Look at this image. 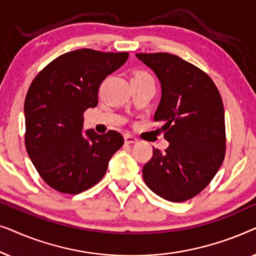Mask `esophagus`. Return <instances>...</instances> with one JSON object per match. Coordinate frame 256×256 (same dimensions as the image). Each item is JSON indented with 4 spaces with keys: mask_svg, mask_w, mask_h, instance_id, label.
<instances>
[{
    "mask_svg": "<svg viewBox=\"0 0 256 256\" xmlns=\"http://www.w3.org/2000/svg\"><path fill=\"white\" fill-rule=\"evenodd\" d=\"M124 142L127 143V144H132V143L138 142V138H136L135 136L127 134V135H124Z\"/></svg>",
    "mask_w": 256,
    "mask_h": 256,
    "instance_id": "esophagus-1",
    "label": "esophagus"
}]
</instances>
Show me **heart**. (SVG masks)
<instances>
[{
    "instance_id": "obj_1",
    "label": "heart",
    "mask_w": 256,
    "mask_h": 256,
    "mask_svg": "<svg viewBox=\"0 0 256 256\" xmlns=\"http://www.w3.org/2000/svg\"><path fill=\"white\" fill-rule=\"evenodd\" d=\"M136 74H146V72H138V73H136Z\"/></svg>"
}]
</instances>
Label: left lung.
I'll list each match as a JSON object with an SVG mask.
<instances>
[{
	"mask_svg": "<svg viewBox=\"0 0 256 256\" xmlns=\"http://www.w3.org/2000/svg\"><path fill=\"white\" fill-rule=\"evenodd\" d=\"M160 82L154 120L163 122L166 152L152 149L143 166L150 190L169 202H185L208 186L225 157V112L212 79L178 56L136 54Z\"/></svg>",
	"mask_w": 256,
	"mask_h": 256,
	"instance_id": "8db88e82",
	"label": "left lung"
}]
</instances>
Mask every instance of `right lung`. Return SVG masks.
Returning <instances> with one entry per match:
<instances>
[{
  "label": "right lung",
  "mask_w": 256,
  "mask_h": 256,
  "mask_svg": "<svg viewBox=\"0 0 256 256\" xmlns=\"http://www.w3.org/2000/svg\"><path fill=\"white\" fill-rule=\"evenodd\" d=\"M80 48L51 62L31 82L24 102L28 155L45 183L76 194L99 183L112 156L124 146L120 132H82L84 112L98 104L107 76L128 59Z\"/></svg>",
  "instance_id": "obj_1"
}]
</instances>
